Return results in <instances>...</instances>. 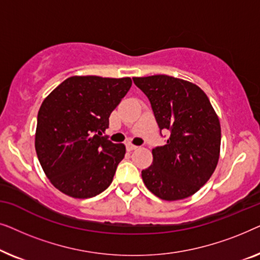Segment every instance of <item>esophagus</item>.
Here are the masks:
<instances>
[{"label":"esophagus","mask_w":260,"mask_h":260,"mask_svg":"<svg viewBox=\"0 0 260 260\" xmlns=\"http://www.w3.org/2000/svg\"><path fill=\"white\" fill-rule=\"evenodd\" d=\"M138 147H137V145H134V144H126V150L127 151H133V150H136V149H137Z\"/></svg>","instance_id":"34e87169"}]
</instances>
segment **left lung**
I'll return each instance as SVG.
<instances>
[{"mask_svg": "<svg viewBox=\"0 0 260 260\" xmlns=\"http://www.w3.org/2000/svg\"><path fill=\"white\" fill-rule=\"evenodd\" d=\"M147 95L159 131L170 137L152 149V165L142 170L149 190L166 201L197 193L214 173L219 161L221 129L211 102L189 81L157 74L133 78Z\"/></svg>", "mask_w": 260, "mask_h": 260, "instance_id": "8db88e82", "label": "left lung"}]
</instances>
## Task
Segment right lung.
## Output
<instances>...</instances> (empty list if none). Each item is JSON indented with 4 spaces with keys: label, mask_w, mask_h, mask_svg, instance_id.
<instances>
[{
    "label": "right lung",
    "mask_w": 260,
    "mask_h": 260,
    "mask_svg": "<svg viewBox=\"0 0 260 260\" xmlns=\"http://www.w3.org/2000/svg\"><path fill=\"white\" fill-rule=\"evenodd\" d=\"M131 84L130 78L70 77L42 102L35 150L56 189L87 199L111 184L125 145L112 143L102 133Z\"/></svg>",
    "instance_id": "obj_1"
}]
</instances>
